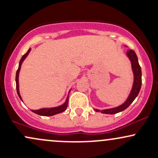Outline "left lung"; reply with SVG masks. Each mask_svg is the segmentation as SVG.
Returning <instances> with one entry per match:
<instances>
[{
    "label": "left lung",
    "mask_w": 158,
    "mask_h": 158,
    "mask_svg": "<svg viewBox=\"0 0 158 158\" xmlns=\"http://www.w3.org/2000/svg\"><path fill=\"white\" fill-rule=\"evenodd\" d=\"M126 54L127 56H128V57L129 58L130 61H131V68L134 73L133 87H132L131 91V93H130L129 96H128V99H127V100L123 103V105H121V106H119L118 107L102 110L95 109L96 111L108 114H114L119 113V112L123 111V110L126 109V108L133 102V101L135 100V98L137 97V95H138L141 88V84H142V72H141V68L139 64L137 56L133 50H128V51H127Z\"/></svg>",
    "instance_id": "obj_1"
}]
</instances>
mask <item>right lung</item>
<instances>
[{"label":"right lung","instance_id":"right-lung-1","mask_svg":"<svg viewBox=\"0 0 158 158\" xmlns=\"http://www.w3.org/2000/svg\"><path fill=\"white\" fill-rule=\"evenodd\" d=\"M30 50H31L30 48L29 49L28 51H27L26 53H25L24 55L22 56V58H21V60H20V61H19V69H18L17 72H16V77H15L16 89H17L18 95H19V97L21 99V95H20V93H19V71H20V69H21V64H22V62L25 59V58L28 56ZM21 100H22V99H21ZM68 98H67L66 102H65L64 104L61 105V106H60L56 107V108H41V109H39V110H32V111L34 112L35 114H39V115H41V116H52V115H55V114L61 113V112L64 111V110H66L67 107H68Z\"/></svg>","mask_w":158,"mask_h":158}]
</instances>
